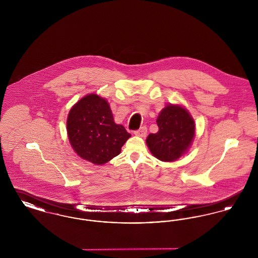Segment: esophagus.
<instances>
[{
  "mask_svg": "<svg viewBox=\"0 0 258 258\" xmlns=\"http://www.w3.org/2000/svg\"><path fill=\"white\" fill-rule=\"evenodd\" d=\"M135 135L137 136H141V137H145L147 135V127L146 126H142L139 130L135 131Z\"/></svg>",
  "mask_w": 258,
  "mask_h": 258,
  "instance_id": "1",
  "label": "esophagus"
}]
</instances>
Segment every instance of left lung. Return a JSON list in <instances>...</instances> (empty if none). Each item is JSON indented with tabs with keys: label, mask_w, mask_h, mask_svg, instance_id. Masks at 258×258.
Listing matches in <instances>:
<instances>
[{
	"label": "left lung",
	"mask_w": 258,
	"mask_h": 258,
	"mask_svg": "<svg viewBox=\"0 0 258 258\" xmlns=\"http://www.w3.org/2000/svg\"><path fill=\"white\" fill-rule=\"evenodd\" d=\"M157 123L159 132L146 139L150 151L162 161L179 159L194 139L196 124L192 118L183 107L167 105L160 112Z\"/></svg>",
	"instance_id": "left-lung-1"
}]
</instances>
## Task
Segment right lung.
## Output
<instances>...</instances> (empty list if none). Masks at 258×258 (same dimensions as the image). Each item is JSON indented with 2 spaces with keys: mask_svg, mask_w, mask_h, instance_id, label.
<instances>
[{
  "mask_svg": "<svg viewBox=\"0 0 258 258\" xmlns=\"http://www.w3.org/2000/svg\"><path fill=\"white\" fill-rule=\"evenodd\" d=\"M67 127L76 154L98 165L118 156L132 136L122 124L114 123L107 101L94 94L80 99L71 109Z\"/></svg>",
  "mask_w": 258,
  "mask_h": 258,
  "instance_id": "right-lung-1",
  "label": "right lung"
}]
</instances>
